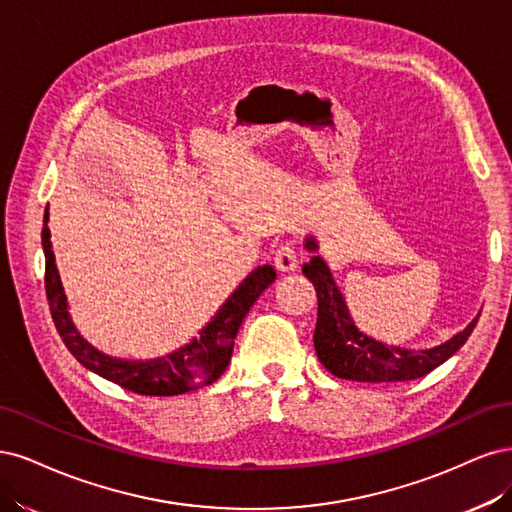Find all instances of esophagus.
Here are the masks:
<instances>
[{
    "mask_svg": "<svg viewBox=\"0 0 512 512\" xmlns=\"http://www.w3.org/2000/svg\"><path fill=\"white\" fill-rule=\"evenodd\" d=\"M274 263L280 272H293L295 268H298V251H295V246L293 244L280 246V249L276 251Z\"/></svg>",
    "mask_w": 512,
    "mask_h": 512,
    "instance_id": "1",
    "label": "esophagus"
}]
</instances>
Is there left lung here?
Masks as SVG:
<instances>
[{
    "label": "left lung",
    "instance_id": "1",
    "mask_svg": "<svg viewBox=\"0 0 512 512\" xmlns=\"http://www.w3.org/2000/svg\"><path fill=\"white\" fill-rule=\"evenodd\" d=\"M304 249L312 253L304 263L302 272L317 289V327L315 351L321 364L338 378L359 383H398L415 381L444 361L453 357L470 338L481 312L447 342L430 346V349H406L376 340L355 325L344 295L336 285L334 274L325 259L319 255V242L315 236L304 238Z\"/></svg>",
    "mask_w": 512,
    "mask_h": 512
}]
</instances>
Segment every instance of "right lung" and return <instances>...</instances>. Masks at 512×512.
Wrapping results in <instances>:
<instances>
[{"instance_id": "add662e5", "label": "right lung", "mask_w": 512, "mask_h": 512, "mask_svg": "<svg viewBox=\"0 0 512 512\" xmlns=\"http://www.w3.org/2000/svg\"><path fill=\"white\" fill-rule=\"evenodd\" d=\"M42 249L46 257V298L51 306V315L59 336L68 351L87 370L100 374L110 383H117L140 395H180L212 385L225 372L232 361L234 340L246 317V312L257 302L274 280L276 272L272 266H259L246 276L238 289L229 295L223 306L202 329L200 336L191 338L180 349L153 359H123L112 357L82 338L76 329L61 276L55 263L51 244V229H48V208L44 210L42 227Z\"/></svg>"}]
</instances>
